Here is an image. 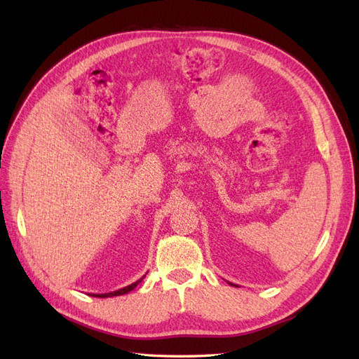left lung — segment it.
<instances>
[{
    "mask_svg": "<svg viewBox=\"0 0 359 359\" xmlns=\"http://www.w3.org/2000/svg\"><path fill=\"white\" fill-rule=\"evenodd\" d=\"M227 283H229V281H227ZM229 285H231V286H236V285H233V283H229Z\"/></svg>",
    "mask_w": 359,
    "mask_h": 359,
    "instance_id": "left-lung-1",
    "label": "left lung"
}]
</instances>
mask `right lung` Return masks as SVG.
<instances>
[{
	"label": "right lung",
	"mask_w": 359,
	"mask_h": 359,
	"mask_svg": "<svg viewBox=\"0 0 359 359\" xmlns=\"http://www.w3.org/2000/svg\"><path fill=\"white\" fill-rule=\"evenodd\" d=\"M145 278V276L142 277V278H139L137 281H135V283H132V285H128V286H126V287H123V289H118V290H114V292H107V293H88V295H91V297H95V298H111V297H119V295H124V293H128V292H132L140 281H142Z\"/></svg>",
	"instance_id": "1"
}]
</instances>
